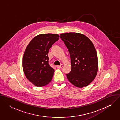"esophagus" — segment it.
I'll return each instance as SVG.
<instances>
[{
  "label": "esophagus",
  "instance_id": "obj_1",
  "mask_svg": "<svg viewBox=\"0 0 120 120\" xmlns=\"http://www.w3.org/2000/svg\"><path fill=\"white\" fill-rule=\"evenodd\" d=\"M63 65H62V64H61L60 66H57V68H61L62 67H63Z\"/></svg>",
  "mask_w": 120,
  "mask_h": 120
}]
</instances>
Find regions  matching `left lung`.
<instances>
[{
	"label": "left lung",
	"instance_id": "1",
	"mask_svg": "<svg viewBox=\"0 0 120 120\" xmlns=\"http://www.w3.org/2000/svg\"><path fill=\"white\" fill-rule=\"evenodd\" d=\"M68 49L71 69L66 74L74 86L83 88L89 85L95 78L98 71V59L91 41L85 35L70 32L60 34Z\"/></svg>",
	"mask_w": 120,
	"mask_h": 120
}]
</instances>
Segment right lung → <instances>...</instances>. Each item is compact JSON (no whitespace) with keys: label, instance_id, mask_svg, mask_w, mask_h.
Instances as JSON below:
<instances>
[{"label":"right lung","instance_id":"1","mask_svg":"<svg viewBox=\"0 0 120 120\" xmlns=\"http://www.w3.org/2000/svg\"><path fill=\"white\" fill-rule=\"evenodd\" d=\"M59 38L57 34H39L27 46L23 57V70L27 79L34 86H43L51 81L54 70L49 64L48 53Z\"/></svg>","mask_w":120,"mask_h":120}]
</instances>
